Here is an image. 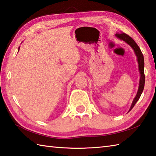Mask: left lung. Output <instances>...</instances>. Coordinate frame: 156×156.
I'll list each match as a JSON object with an SVG mask.
<instances>
[{
    "label": "left lung",
    "mask_w": 156,
    "mask_h": 156,
    "mask_svg": "<svg viewBox=\"0 0 156 156\" xmlns=\"http://www.w3.org/2000/svg\"><path fill=\"white\" fill-rule=\"evenodd\" d=\"M115 36L117 37L118 39L124 41L126 43L129 45V46L132 47V48L134 50L136 56H137V61H138V69H139L140 77L139 87H138V92L136 93V97L134 99V100H133L131 107H130V108L129 110V111H130V110L133 108V107L134 106V105L136 104V103L137 102L138 100H139L140 95H141V94H142V93L143 91L144 87H145V72H144V66H145V63H144V57H143V53H142V52H141V50L140 49V48L138 47L134 39H133L131 37H129V35H127V34L124 33H117L115 35Z\"/></svg>",
    "instance_id": "left-lung-1"
}]
</instances>
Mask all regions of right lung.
<instances>
[{
  "instance_id": "1",
  "label": "right lung",
  "mask_w": 156,
  "mask_h": 156,
  "mask_svg": "<svg viewBox=\"0 0 156 156\" xmlns=\"http://www.w3.org/2000/svg\"><path fill=\"white\" fill-rule=\"evenodd\" d=\"M19 50H20V47H19V48H18V51H19Z\"/></svg>"
}]
</instances>
